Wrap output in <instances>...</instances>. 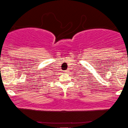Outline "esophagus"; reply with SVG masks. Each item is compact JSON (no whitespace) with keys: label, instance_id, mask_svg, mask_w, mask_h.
I'll use <instances>...</instances> for the list:
<instances>
[{"label":"esophagus","instance_id":"1","mask_svg":"<svg viewBox=\"0 0 128 128\" xmlns=\"http://www.w3.org/2000/svg\"><path fill=\"white\" fill-rule=\"evenodd\" d=\"M64 72H68V71H64Z\"/></svg>","mask_w":128,"mask_h":128}]
</instances>
